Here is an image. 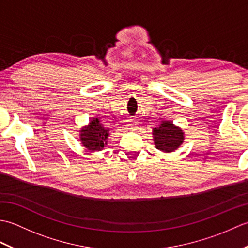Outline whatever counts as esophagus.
<instances>
[{"label": "esophagus", "mask_w": 248, "mask_h": 248, "mask_svg": "<svg viewBox=\"0 0 248 248\" xmlns=\"http://www.w3.org/2000/svg\"><path fill=\"white\" fill-rule=\"evenodd\" d=\"M128 127H129L130 130H136V129H138V124H136L134 120H132V121H130Z\"/></svg>", "instance_id": "esophagus-1"}]
</instances>
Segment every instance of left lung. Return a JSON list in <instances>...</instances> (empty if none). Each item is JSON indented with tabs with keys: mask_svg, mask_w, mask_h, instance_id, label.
I'll return each instance as SVG.
<instances>
[{
	"mask_svg": "<svg viewBox=\"0 0 248 248\" xmlns=\"http://www.w3.org/2000/svg\"><path fill=\"white\" fill-rule=\"evenodd\" d=\"M155 144L157 149L164 152H171L177 149L183 141V132L172 124L170 121H164L154 129Z\"/></svg>",
	"mask_w": 248,
	"mask_h": 248,
	"instance_id": "left-lung-1",
	"label": "left lung"
}]
</instances>
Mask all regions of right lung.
I'll use <instances>...</instances> for the list:
<instances>
[{
  "label": "right lung",
  "instance_id": "1",
  "mask_svg": "<svg viewBox=\"0 0 248 248\" xmlns=\"http://www.w3.org/2000/svg\"><path fill=\"white\" fill-rule=\"evenodd\" d=\"M108 131L100 124L98 118H93L88 127L81 130L82 144L89 150H101L107 144Z\"/></svg>",
  "mask_w": 248,
  "mask_h": 248
}]
</instances>
